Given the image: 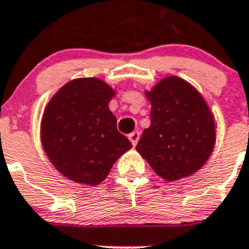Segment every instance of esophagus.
Returning <instances> with one entry per match:
<instances>
[{"instance_id": "esophagus-1", "label": "esophagus", "mask_w": 249, "mask_h": 249, "mask_svg": "<svg viewBox=\"0 0 249 249\" xmlns=\"http://www.w3.org/2000/svg\"><path fill=\"white\" fill-rule=\"evenodd\" d=\"M129 141H131V143L132 146H136L138 142V140H140V132L138 131H135V132H132L131 135L128 136Z\"/></svg>"}]
</instances>
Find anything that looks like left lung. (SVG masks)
<instances>
[{"mask_svg": "<svg viewBox=\"0 0 249 249\" xmlns=\"http://www.w3.org/2000/svg\"><path fill=\"white\" fill-rule=\"evenodd\" d=\"M144 93L151 102V126L137 152L164 181L196 173L215 143L214 117L202 94L177 76L162 78Z\"/></svg>", "mask_w": 249, "mask_h": 249, "instance_id": "1", "label": "left lung"}]
</instances>
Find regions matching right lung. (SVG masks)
<instances>
[{
	"label": "right lung",
	"mask_w": 249,
	"mask_h": 249,
	"mask_svg": "<svg viewBox=\"0 0 249 249\" xmlns=\"http://www.w3.org/2000/svg\"><path fill=\"white\" fill-rule=\"evenodd\" d=\"M116 91L96 77L76 78L50 100L41 121V142L50 162L77 183L97 186L132 148L108 108Z\"/></svg>",
	"instance_id": "1"
}]
</instances>
